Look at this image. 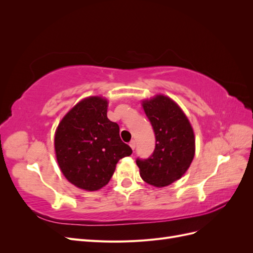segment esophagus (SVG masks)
<instances>
[{
  "label": "esophagus",
  "instance_id": "34e87169",
  "mask_svg": "<svg viewBox=\"0 0 253 253\" xmlns=\"http://www.w3.org/2000/svg\"><path fill=\"white\" fill-rule=\"evenodd\" d=\"M129 147L132 148V150H135V148H136V141L132 140L131 142H129Z\"/></svg>",
  "mask_w": 253,
  "mask_h": 253
}]
</instances>
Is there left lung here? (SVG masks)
Returning a JSON list of instances; mask_svg holds the SVG:
<instances>
[{
  "label": "left lung",
  "instance_id": "left-lung-1",
  "mask_svg": "<svg viewBox=\"0 0 253 253\" xmlns=\"http://www.w3.org/2000/svg\"><path fill=\"white\" fill-rule=\"evenodd\" d=\"M155 133L156 144L147 159H136L141 178L155 187H166L186 173L195 154L193 128L185 113L171 98L157 95L142 101Z\"/></svg>",
  "mask_w": 253,
  "mask_h": 253
}]
</instances>
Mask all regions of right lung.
Here are the masks:
<instances>
[{
	"label": "right lung",
	"instance_id": "obj_1",
	"mask_svg": "<svg viewBox=\"0 0 253 253\" xmlns=\"http://www.w3.org/2000/svg\"><path fill=\"white\" fill-rule=\"evenodd\" d=\"M108 100L93 96L68 112L55 134L57 162L65 178L86 191L104 187L121 158L132 149L120 139L119 126L111 121Z\"/></svg>",
	"mask_w": 253,
	"mask_h": 253
}]
</instances>
